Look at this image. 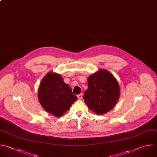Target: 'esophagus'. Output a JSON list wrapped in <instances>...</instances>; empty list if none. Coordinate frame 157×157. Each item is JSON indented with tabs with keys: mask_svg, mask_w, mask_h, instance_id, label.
<instances>
[{
	"mask_svg": "<svg viewBox=\"0 0 157 157\" xmlns=\"http://www.w3.org/2000/svg\"><path fill=\"white\" fill-rule=\"evenodd\" d=\"M77 97H78V99H82V97H83V94L81 93V94H78V95L77 96Z\"/></svg>",
	"mask_w": 157,
	"mask_h": 157,
	"instance_id": "obj_1",
	"label": "esophagus"
}]
</instances>
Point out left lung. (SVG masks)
Returning a JSON list of instances; mask_svg holds the SVG:
<instances>
[{
  "label": "left lung",
  "instance_id": "left-lung-1",
  "mask_svg": "<svg viewBox=\"0 0 157 157\" xmlns=\"http://www.w3.org/2000/svg\"><path fill=\"white\" fill-rule=\"evenodd\" d=\"M88 85L83 99L90 110L102 115L114 107L120 97V86L111 73L101 69L89 76Z\"/></svg>",
  "mask_w": 157,
  "mask_h": 157
}]
</instances>
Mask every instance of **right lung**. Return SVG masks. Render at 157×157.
Here are the masks:
<instances>
[{
    "instance_id": "obj_1",
    "label": "right lung",
    "mask_w": 157,
    "mask_h": 157,
    "mask_svg": "<svg viewBox=\"0 0 157 157\" xmlns=\"http://www.w3.org/2000/svg\"><path fill=\"white\" fill-rule=\"evenodd\" d=\"M38 98L42 107L56 117L62 116L77 99L71 88L63 81L62 76L51 72L42 80Z\"/></svg>"
}]
</instances>
